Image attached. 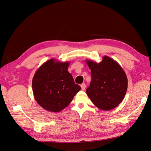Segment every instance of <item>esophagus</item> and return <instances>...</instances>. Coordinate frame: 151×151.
Instances as JSON below:
<instances>
[{
  "instance_id": "34e87169",
  "label": "esophagus",
  "mask_w": 151,
  "mask_h": 151,
  "mask_svg": "<svg viewBox=\"0 0 151 151\" xmlns=\"http://www.w3.org/2000/svg\"><path fill=\"white\" fill-rule=\"evenodd\" d=\"M81 88H82V90H85V89H86V84H81Z\"/></svg>"
}]
</instances>
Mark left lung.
<instances>
[{"mask_svg": "<svg viewBox=\"0 0 151 151\" xmlns=\"http://www.w3.org/2000/svg\"><path fill=\"white\" fill-rule=\"evenodd\" d=\"M91 69V81L86 94L96 106L102 110L116 108L126 95V73L116 61L104 56L100 63L86 60Z\"/></svg>", "mask_w": 151, "mask_h": 151, "instance_id": "8db88e82", "label": "left lung"}]
</instances>
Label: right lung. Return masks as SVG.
I'll list each match as a JSON object with an SVG mask.
<instances>
[{
    "mask_svg": "<svg viewBox=\"0 0 151 151\" xmlns=\"http://www.w3.org/2000/svg\"><path fill=\"white\" fill-rule=\"evenodd\" d=\"M69 63L52 58L43 63L35 73L32 83L34 96L45 110L62 111L81 89L67 70Z\"/></svg>",
    "mask_w": 151,
    "mask_h": 151,
    "instance_id": "1",
    "label": "right lung"
}]
</instances>
